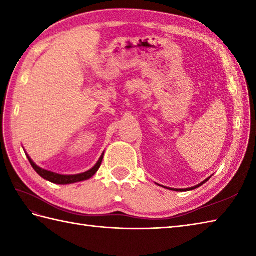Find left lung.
<instances>
[{
  "instance_id": "obj_1",
  "label": "left lung",
  "mask_w": 256,
  "mask_h": 256,
  "mask_svg": "<svg viewBox=\"0 0 256 256\" xmlns=\"http://www.w3.org/2000/svg\"><path fill=\"white\" fill-rule=\"evenodd\" d=\"M210 179V177L209 178H206L204 182H202L201 184H197V186H194V187H192V188H187V189H174V190H176V192H182V190H194V189H196V188H198V187H200L201 184H204L206 182H208Z\"/></svg>"
}]
</instances>
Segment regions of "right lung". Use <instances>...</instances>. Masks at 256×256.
<instances>
[{
	"label": "right lung",
	"mask_w": 256,
	"mask_h": 256,
	"mask_svg": "<svg viewBox=\"0 0 256 256\" xmlns=\"http://www.w3.org/2000/svg\"><path fill=\"white\" fill-rule=\"evenodd\" d=\"M25 154L27 156V158H28L32 167L34 168V170L38 174V175H40L42 178L46 179V180L50 182L52 184H74V182L88 180V179H90L92 176H94V174L98 170H99L102 160H103V155H104V153H103L99 158V160H98L96 164L89 170H86L84 172H81V174H77V175H62V174H57V172H50V170H44V168L37 166L35 162L32 160L30 157L27 155V153H25Z\"/></svg>",
	"instance_id": "obj_1"
}]
</instances>
